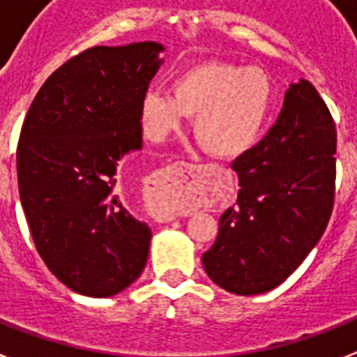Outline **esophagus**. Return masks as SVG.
<instances>
[{
    "mask_svg": "<svg viewBox=\"0 0 357 357\" xmlns=\"http://www.w3.org/2000/svg\"><path fill=\"white\" fill-rule=\"evenodd\" d=\"M200 170L195 165L176 162L157 176L151 187V195L162 209L185 217L189 215L190 204L196 198V183Z\"/></svg>",
    "mask_w": 357,
    "mask_h": 357,
    "instance_id": "34e87169",
    "label": "esophagus"
}]
</instances>
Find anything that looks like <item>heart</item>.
Masks as SVG:
<instances>
[{
  "instance_id": "1",
  "label": "heart",
  "mask_w": 357,
  "mask_h": 357,
  "mask_svg": "<svg viewBox=\"0 0 357 357\" xmlns=\"http://www.w3.org/2000/svg\"><path fill=\"white\" fill-rule=\"evenodd\" d=\"M170 89L172 96L148 91L140 100L146 139L165 142L187 114H196V139L218 159H237L252 150L274 103L272 81L263 70L226 61L192 64L174 77Z\"/></svg>"
}]
</instances>
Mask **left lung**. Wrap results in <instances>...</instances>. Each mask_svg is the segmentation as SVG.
Wrapping results in <instances>:
<instances>
[{
	"label": "left lung",
	"mask_w": 357,
	"mask_h": 357,
	"mask_svg": "<svg viewBox=\"0 0 357 357\" xmlns=\"http://www.w3.org/2000/svg\"><path fill=\"white\" fill-rule=\"evenodd\" d=\"M335 123L310 81L291 83L276 123L231 162L237 204L202 255L218 287L241 296L285 282L315 248L335 196Z\"/></svg>",
	"instance_id": "8db88e82"
}]
</instances>
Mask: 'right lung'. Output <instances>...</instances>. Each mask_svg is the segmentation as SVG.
Returning <instances> with one entry per match:
<instances>
[{
    "mask_svg": "<svg viewBox=\"0 0 357 357\" xmlns=\"http://www.w3.org/2000/svg\"><path fill=\"white\" fill-rule=\"evenodd\" d=\"M159 42L94 46L57 68L20 133V200L38 254L75 293L107 298L140 276L151 229L116 190L142 148L140 100L162 64Z\"/></svg>",
    "mask_w": 357,
    "mask_h": 357,
    "instance_id": "obj_1",
    "label": "right lung"
}]
</instances>
